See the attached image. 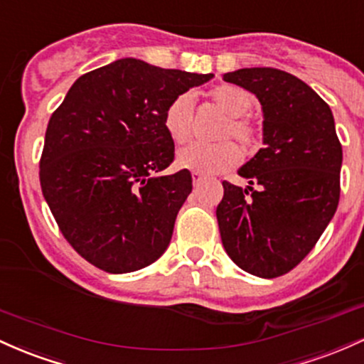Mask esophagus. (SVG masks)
I'll list each match as a JSON object with an SVG mask.
<instances>
[{
    "mask_svg": "<svg viewBox=\"0 0 364 364\" xmlns=\"http://www.w3.org/2000/svg\"><path fill=\"white\" fill-rule=\"evenodd\" d=\"M204 178H206V177H204L203 173H198V171H194V173H193V183H194V187L201 186V183L204 182Z\"/></svg>",
    "mask_w": 364,
    "mask_h": 364,
    "instance_id": "esophagus-1",
    "label": "esophagus"
}]
</instances>
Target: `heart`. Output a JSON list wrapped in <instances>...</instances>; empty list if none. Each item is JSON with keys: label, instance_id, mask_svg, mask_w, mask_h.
I'll list each match as a JSON object with an SVG mask.
<instances>
[{"label": "heart", "instance_id": "obj_1", "mask_svg": "<svg viewBox=\"0 0 364 364\" xmlns=\"http://www.w3.org/2000/svg\"><path fill=\"white\" fill-rule=\"evenodd\" d=\"M210 100L225 113L218 132V139L234 137L246 149H255L259 144V127L246 117L252 106V97L246 89L239 85L223 84L211 89ZM163 127L175 144H186L193 134V100L189 94H178L166 106L163 115ZM240 161V151L232 141H220L215 144L187 146L178 151L177 165L181 168L198 171L203 175H213L235 166Z\"/></svg>", "mask_w": 364, "mask_h": 364}]
</instances>
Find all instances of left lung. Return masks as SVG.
<instances>
[{
    "label": "left lung",
    "instance_id": "obj_1",
    "mask_svg": "<svg viewBox=\"0 0 364 364\" xmlns=\"http://www.w3.org/2000/svg\"><path fill=\"white\" fill-rule=\"evenodd\" d=\"M223 80L259 100L264 148L239 170L246 189L222 182L220 235L237 267L275 279L308 256L336 215L342 146L330 106L292 73L240 68Z\"/></svg>",
    "mask_w": 364,
    "mask_h": 364
}]
</instances>
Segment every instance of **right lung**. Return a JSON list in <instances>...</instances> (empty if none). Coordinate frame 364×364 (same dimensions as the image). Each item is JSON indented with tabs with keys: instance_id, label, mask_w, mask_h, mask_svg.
I'll use <instances>...</instances> for the list:
<instances>
[{
	"instance_id": "right-lung-1",
	"label": "right lung",
	"mask_w": 364,
	"mask_h": 364,
	"mask_svg": "<svg viewBox=\"0 0 364 364\" xmlns=\"http://www.w3.org/2000/svg\"><path fill=\"white\" fill-rule=\"evenodd\" d=\"M210 79L122 58L80 75L51 115L41 189L68 244L100 270H141L168 247L193 177L161 173L175 156L163 115Z\"/></svg>"
}]
</instances>
